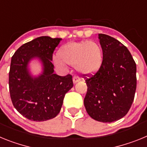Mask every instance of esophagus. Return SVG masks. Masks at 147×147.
I'll use <instances>...</instances> for the list:
<instances>
[{"mask_svg":"<svg viewBox=\"0 0 147 147\" xmlns=\"http://www.w3.org/2000/svg\"><path fill=\"white\" fill-rule=\"evenodd\" d=\"M80 80V78L77 76V75H74V77H73V82L74 83H76L77 82H79Z\"/></svg>","mask_w":147,"mask_h":147,"instance_id":"34e87169","label":"esophagus"}]
</instances>
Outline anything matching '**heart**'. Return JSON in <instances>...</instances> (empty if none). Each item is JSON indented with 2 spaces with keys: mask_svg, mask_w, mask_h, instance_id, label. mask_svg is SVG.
I'll use <instances>...</instances> for the list:
<instances>
[{
  "mask_svg": "<svg viewBox=\"0 0 147 147\" xmlns=\"http://www.w3.org/2000/svg\"><path fill=\"white\" fill-rule=\"evenodd\" d=\"M55 62L62 64L63 61L75 66L83 74L96 72L102 62V51L99 45L91 41L72 42L63 45L59 51Z\"/></svg>",
  "mask_w": 147,
  "mask_h": 147,
  "instance_id": "heart-1",
  "label": "heart"
}]
</instances>
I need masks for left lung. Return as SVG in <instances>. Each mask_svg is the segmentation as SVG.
<instances>
[{"label": "left lung", "mask_w": 147, "mask_h": 147, "mask_svg": "<svg viewBox=\"0 0 147 147\" xmlns=\"http://www.w3.org/2000/svg\"><path fill=\"white\" fill-rule=\"evenodd\" d=\"M98 39L103 59L97 72L83 75L88 86L84 105L92 119L106 123L121 119L130 109L137 85L136 64L119 40L104 34Z\"/></svg>", "instance_id": "obj_1"}]
</instances>
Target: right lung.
<instances>
[{
  "label": "right lung",
  "mask_w": 147,
  "mask_h": 147,
  "mask_svg": "<svg viewBox=\"0 0 147 147\" xmlns=\"http://www.w3.org/2000/svg\"><path fill=\"white\" fill-rule=\"evenodd\" d=\"M62 39L48 36L37 37L21 45L12 56L9 73V88L14 107L26 119L44 121L56 117L62 107L65 95L74 86L72 76L54 73L53 53ZM38 57L44 72L33 78L27 65Z\"/></svg>",
  "instance_id": "add662e5"
}]
</instances>
